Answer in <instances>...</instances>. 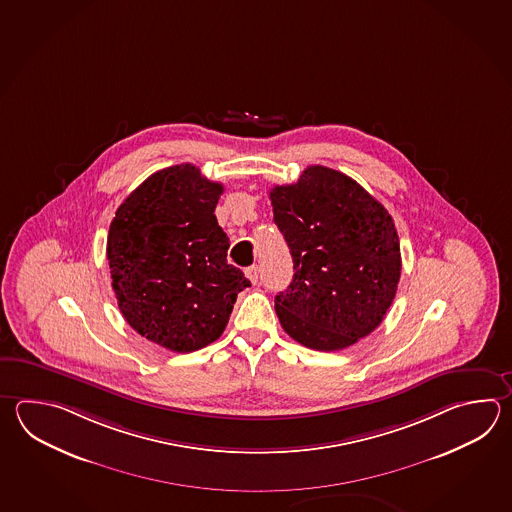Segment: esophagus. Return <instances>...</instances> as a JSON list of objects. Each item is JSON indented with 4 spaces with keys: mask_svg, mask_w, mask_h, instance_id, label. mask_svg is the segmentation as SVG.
<instances>
[{
    "mask_svg": "<svg viewBox=\"0 0 512 512\" xmlns=\"http://www.w3.org/2000/svg\"><path fill=\"white\" fill-rule=\"evenodd\" d=\"M246 277H248L253 284H257V281H259V266L253 264L250 268H246Z\"/></svg>",
    "mask_w": 512,
    "mask_h": 512,
    "instance_id": "esophagus-1",
    "label": "esophagus"
}]
</instances>
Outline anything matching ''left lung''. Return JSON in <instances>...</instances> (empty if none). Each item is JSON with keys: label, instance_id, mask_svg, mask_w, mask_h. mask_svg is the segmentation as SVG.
Returning a JSON list of instances; mask_svg holds the SVG:
<instances>
[{"label": "left lung", "instance_id": "obj_1", "mask_svg": "<svg viewBox=\"0 0 512 512\" xmlns=\"http://www.w3.org/2000/svg\"><path fill=\"white\" fill-rule=\"evenodd\" d=\"M273 220L293 259L290 286L275 297L284 332L312 350L357 343L385 319L401 253L394 220L354 178L306 167L270 191Z\"/></svg>", "mask_w": 512, "mask_h": 512}]
</instances>
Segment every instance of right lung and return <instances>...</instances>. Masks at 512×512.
<instances>
[{
  "instance_id": "obj_1",
  "label": "right lung",
  "mask_w": 512,
  "mask_h": 512,
  "mask_svg": "<svg viewBox=\"0 0 512 512\" xmlns=\"http://www.w3.org/2000/svg\"><path fill=\"white\" fill-rule=\"evenodd\" d=\"M222 184L193 164L153 173L116 209L107 261L118 308L149 341L188 354L217 341L251 282L228 264Z\"/></svg>"
}]
</instances>
